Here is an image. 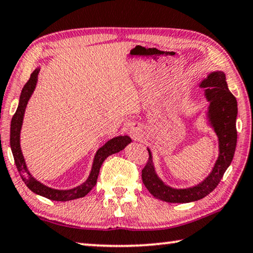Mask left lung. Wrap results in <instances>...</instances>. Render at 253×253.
<instances>
[{
	"mask_svg": "<svg viewBox=\"0 0 253 253\" xmlns=\"http://www.w3.org/2000/svg\"><path fill=\"white\" fill-rule=\"evenodd\" d=\"M205 88L206 97L211 102L209 119L219 140V157L215 167L206 180L199 185L190 189L176 190L165 185L156 175L153 165L151 154L145 167L141 170L143 184L155 198L172 204H185L203 199L208 196L223 177L225 170L232 163L235 153L238 131H236V115L238 103L234 95L227 87L226 78L223 72H213L200 84Z\"/></svg>",
	"mask_w": 253,
	"mask_h": 253,
	"instance_id": "obj_1",
	"label": "left lung"
}]
</instances>
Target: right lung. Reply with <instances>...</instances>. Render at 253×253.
Returning <instances> with one entry per match:
<instances>
[{
    "label": "right lung",
    "instance_id": "1",
    "mask_svg": "<svg viewBox=\"0 0 253 253\" xmlns=\"http://www.w3.org/2000/svg\"><path fill=\"white\" fill-rule=\"evenodd\" d=\"M40 70H35V71L30 75V78L27 81L25 86L22 88L20 99H19V105L17 111L11 121V129H10V146L11 150H12L13 158L15 166H17L18 172L20 174L22 181L25 184L32 190L34 193L40 194L49 200L55 201H69L73 199H78V198H83L86 196L87 193L90 192V190L94 188L97 183V177H98L100 166H102L103 162L110 155L119 153L122 150L127 143L131 142V139L127 135H120V137L113 138L105 143V145L99 148L96 153V156L94 159V164H92V169L89 175L88 180L84 182V184L77 186L75 189L71 190H55L50 189L48 186L42 184L37 180L30 175V173L27 169L25 159H23L21 149H20V129L23 120V114H25V108L27 106V103L32 96L35 86L37 83V76Z\"/></svg>",
    "mask_w": 253,
    "mask_h": 253
}]
</instances>
